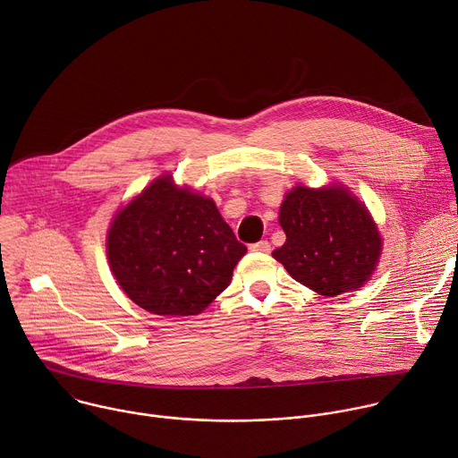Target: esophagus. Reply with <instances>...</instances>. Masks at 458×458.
<instances>
[{
	"mask_svg": "<svg viewBox=\"0 0 458 458\" xmlns=\"http://www.w3.org/2000/svg\"><path fill=\"white\" fill-rule=\"evenodd\" d=\"M249 249H250L252 252H270V243H268L267 240H259V242H256V243H250Z\"/></svg>",
	"mask_w": 458,
	"mask_h": 458,
	"instance_id": "34e87169",
	"label": "esophagus"
}]
</instances>
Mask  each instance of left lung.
<instances>
[{"mask_svg": "<svg viewBox=\"0 0 458 458\" xmlns=\"http://www.w3.org/2000/svg\"><path fill=\"white\" fill-rule=\"evenodd\" d=\"M280 224L287 240L272 256L321 296L359 289L381 256L374 220L343 188H296L280 208Z\"/></svg>", "mask_w": 458, "mask_h": 458, "instance_id": "obj_1", "label": "left lung"}]
</instances>
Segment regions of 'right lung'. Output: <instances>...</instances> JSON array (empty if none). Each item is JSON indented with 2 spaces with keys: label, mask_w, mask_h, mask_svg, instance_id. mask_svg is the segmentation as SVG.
Wrapping results in <instances>:
<instances>
[{
  "label": "right lung",
  "mask_w": 458,
  "mask_h": 458,
  "mask_svg": "<svg viewBox=\"0 0 458 458\" xmlns=\"http://www.w3.org/2000/svg\"><path fill=\"white\" fill-rule=\"evenodd\" d=\"M108 261L123 291L158 316L200 314L247 252L211 199L157 178L115 216Z\"/></svg>",
  "instance_id": "obj_1"
}]
</instances>
